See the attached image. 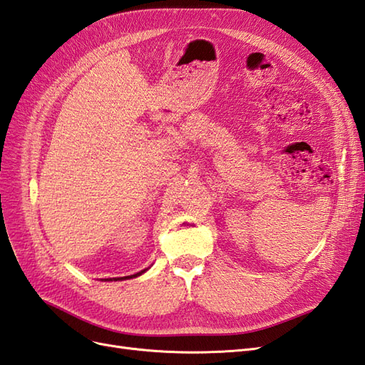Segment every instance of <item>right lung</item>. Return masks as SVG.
<instances>
[{
    "label": "right lung",
    "mask_w": 365,
    "mask_h": 365,
    "mask_svg": "<svg viewBox=\"0 0 365 365\" xmlns=\"http://www.w3.org/2000/svg\"><path fill=\"white\" fill-rule=\"evenodd\" d=\"M145 272H146V269H143V272H140V273H137V274H133V276H125V277H118V279H114V277H112V279H106V280H123V279H133V277H137V276H140V274L145 273Z\"/></svg>",
    "instance_id": "1"
}]
</instances>
